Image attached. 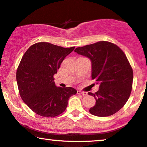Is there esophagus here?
Masks as SVG:
<instances>
[{
	"label": "esophagus",
	"instance_id": "1",
	"mask_svg": "<svg viewBox=\"0 0 147 147\" xmlns=\"http://www.w3.org/2000/svg\"><path fill=\"white\" fill-rule=\"evenodd\" d=\"M77 94H81L83 95H87V93L85 91H77Z\"/></svg>",
	"mask_w": 147,
	"mask_h": 147
}]
</instances>
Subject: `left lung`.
Returning <instances> with one entry per match:
<instances>
[{
  "mask_svg": "<svg viewBox=\"0 0 147 147\" xmlns=\"http://www.w3.org/2000/svg\"><path fill=\"white\" fill-rule=\"evenodd\" d=\"M75 52L90 58L92 79L99 84L98 91L88 93L96 100L89 112L99 117L116 113L127 102L132 87V68L124 52L106 41L79 47Z\"/></svg>",
  "mask_w": 147,
  "mask_h": 147,
  "instance_id": "1",
  "label": "left lung"
}]
</instances>
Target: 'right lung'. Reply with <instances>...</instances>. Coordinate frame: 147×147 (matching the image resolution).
Masks as SVG:
<instances>
[{
  "instance_id": "add662e5",
  "label": "right lung",
  "mask_w": 147,
  "mask_h": 147,
  "mask_svg": "<svg viewBox=\"0 0 147 147\" xmlns=\"http://www.w3.org/2000/svg\"><path fill=\"white\" fill-rule=\"evenodd\" d=\"M75 48L38 42L23 54L16 72L17 86L21 99L37 114L59 116L65 111L70 97L77 93L72 87H56L54 81L62 62Z\"/></svg>"
}]
</instances>
